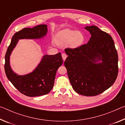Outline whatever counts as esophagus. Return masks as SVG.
Masks as SVG:
<instances>
[{
  "mask_svg": "<svg viewBox=\"0 0 125 125\" xmlns=\"http://www.w3.org/2000/svg\"><path fill=\"white\" fill-rule=\"evenodd\" d=\"M62 55V59L65 61V59H66V57H67V55L65 54H64V53H63V54H62V55Z\"/></svg>",
  "mask_w": 125,
  "mask_h": 125,
  "instance_id": "1",
  "label": "esophagus"
}]
</instances>
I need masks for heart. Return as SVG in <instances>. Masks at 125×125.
Wrapping results in <instances>:
<instances>
[{
	"mask_svg": "<svg viewBox=\"0 0 125 125\" xmlns=\"http://www.w3.org/2000/svg\"><path fill=\"white\" fill-rule=\"evenodd\" d=\"M85 40V36L80 31L65 29L59 31L55 38V42L60 46L67 45L71 48L81 46Z\"/></svg>",
	"mask_w": 125,
	"mask_h": 125,
	"instance_id": "heart-1",
	"label": "heart"
}]
</instances>
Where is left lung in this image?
I'll list each match as a JSON object with an SVG mask.
<instances>
[{"mask_svg":"<svg viewBox=\"0 0 125 125\" xmlns=\"http://www.w3.org/2000/svg\"><path fill=\"white\" fill-rule=\"evenodd\" d=\"M85 29L91 35L87 44L66 48L64 62L72 87L79 94L94 96L114 84L117 77L118 55L114 42L107 32L96 26ZM99 60L102 63H96Z\"/></svg>","mask_w":125,"mask_h":125,"instance_id":"8db88e82","label":"left lung"}]
</instances>
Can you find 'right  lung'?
I'll use <instances>...</instances> for the list:
<instances>
[{
	"label": "right lung",
	"mask_w": 125,
	"mask_h": 125,
	"mask_svg": "<svg viewBox=\"0 0 125 125\" xmlns=\"http://www.w3.org/2000/svg\"><path fill=\"white\" fill-rule=\"evenodd\" d=\"M47 31L46 25L22 29L14 34L5 54L4 69L8 80L20 93L27 96L46 95L52 89L57 70L63 62L61 53L45 55L33 72L24 76L16 75L11 70L9 64L10 55L19 39L40 38L45 35Z\"/></svg>",
	"instance_id": "right-lung-1"
}]
</instances>
